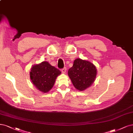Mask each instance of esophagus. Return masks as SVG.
Wrapping results in <instances>:
<instances>
[{
	"mask_svg": "<svg viewBox=\"0 0 133 133\" xmlns=\"http://www.w3.org/2000/svg\"><path fill=\"white\" fill-rule=\"evenodd\" d=\"M66 71V68L65 67L63 69H62V72L63 73V74H65Z\"/></svg>",
	"mask_w": 133,
	"mask_h": 133,
	"instance_id": "34e87169",
	"label": "esophagus"
}]
</instances>
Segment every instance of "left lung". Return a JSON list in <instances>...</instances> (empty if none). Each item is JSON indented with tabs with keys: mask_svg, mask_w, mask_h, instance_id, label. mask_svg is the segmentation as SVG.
Here are the masks:
<instances>
[{
	"mask_svg": "<svg viewBox=\"0 0 133 133\" xmlns=\"http://www.w3.org/2000/svg\"><path fill=\"white\" fill-rule=\"evenodd\" d=\"M97 72V69L93 63L80 58L75 59L72 66L68 72L75 88L80 91L85 90L92 85Z\"/></svg>",
	"mask_w": 133,
	"mask_h": 133,
	"instance_id": "1",
	"label": "left lung"
}]
</instances>
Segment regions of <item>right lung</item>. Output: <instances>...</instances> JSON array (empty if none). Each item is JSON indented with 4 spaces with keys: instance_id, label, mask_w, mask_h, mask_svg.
Returning a JSON list of instances; mask_svg holds the SVG:
<instances>
[{
    "instance_id": "1",
    "label": "right lung",
    "mask_w": 133,
    "mask_h": 133,
    "mask_svg": "<svg viewBox=\"0 0 133 133\" xmlns=\"http://www.w3.org/2000/svg\"><path fill=\"white\" fill-rule=\"evenodd\" d=\"M61 72L47 61L35 64L31 68L30 77L32 83L39 91L47 93L52 89L57 76Z\"/></svg>"
}]
</instances>
